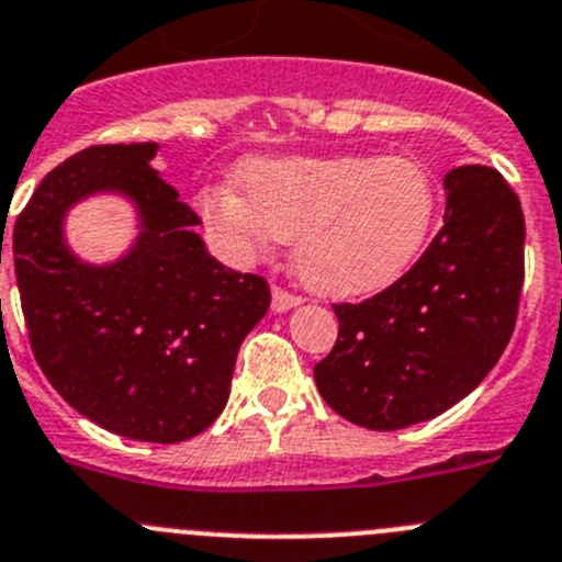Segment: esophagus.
<instances>
[{
  "label": "esophagus",
  "instance_id": "obj_1",
  "mask_svg": "<svg viewBox=\"0 0 562 562\" xmlns=\"http://www.w3.org/2000/svg\"><path fill=\"white\" fill-rule=\"evenodd\" d=\"M301 297L297 295H292V292H286V290H272V312H276V315H284V312H290V308H295V306H301Z\"/></svg>",
  "mask_w": 562,
  "mask_h": 562
}]
</instances>
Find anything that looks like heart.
I'll use <instances>...</instances> for the list:
<instances>
[{
  "mask_svg": "<svg viewBox=\"0 0 562 562\" xmlns=\"http://www.w3.org/2000/svg\"><path fill=\"white\" fill-rule=\"evenodd\" d=\"M239 192H200V217L231 261L295 239V270L331 297L373 295L424 250L437 217L431 172L409 156L254 158Z\"/></svg>",
  "mask_w": 562,
  "mask_h": 562,
  "instance_id": "heart-1",
  "label": "heart"
}]
</instances>
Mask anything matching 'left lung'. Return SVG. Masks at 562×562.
Masks as SVG:
<instances>
[{"mask_svg": "<svg viewBox=\"0 0 562 562\" xmlns=\"http://www.w3.org/2000/svg\"><path fill=\"white\" fill-rule=\"evenodd\" d=\"M446 214L420 261L362 303L334 306V351L315 364L326 404L375 431L437 418L471 395L516 328L524 211L485 164L442 180Z\"/></svg>", "mask_w": 562, "mask_h": 562, "instance_id": "1", "label": "left lung"}]
</instances>
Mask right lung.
<instances>
[{"label":"right lung","instance_id":"1","mask_svg":"<svg viewBox=\"0 0 562 562\" xmlns=\"http://www.w3.org/2000/svg\"><path fill=\"white\" fill-rule=\"evenodd\" d=\"M156 153V142L102 144L55 167L15 220L13 265L35 362L66 404L113 435L180 442L228 404L270 286L209 256L198 214L153 169ZM105 193L132 205L137 236L94 266L70 250L65 220Z\"/></svg>","mask_w":562,"mask_h":562}]
</instances>
